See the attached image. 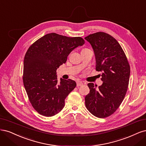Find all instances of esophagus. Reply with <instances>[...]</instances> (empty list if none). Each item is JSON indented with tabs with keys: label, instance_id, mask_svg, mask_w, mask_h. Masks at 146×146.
<instances>
[{
	"label": "esophagus",
	"instance_id": "34e87169",
	"mask_svg": "<svg viewBox=\"0 0 146 146\" xmlns=\"http://www.w3.org/2000/svg\"><path fill=\"white\" fill-rule=\"evenodd\" d=\"M76 85H77V86H82L83 85V83L81 81H77Z\"/></svg>",
	"mask_w": 146,
	"mask_h": 146
}]
</instances>
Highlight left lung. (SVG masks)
Instances as JSON below:
<instances>
[{"label": "left lung", "mask_w": 146, "mask_h": 146, "mask_svg": "<svg viewBox=\"0 0 146 146\" xmlns=\"http://www.w3.org/2000/svg\"><path fill=\"white\" fill-rule=\"evenodd\" d=\"M93 49L96 70L102 72L103 83H88L90 93L85 98L87 110L100 118L110 116L118 109L127 90L130 65L121 45L113 37L97 32L85 37Z\"/></svg>", "instance_id": "left-lung-1"}]
</instances>
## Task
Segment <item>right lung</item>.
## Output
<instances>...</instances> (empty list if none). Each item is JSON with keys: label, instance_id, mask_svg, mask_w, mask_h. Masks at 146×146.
Here are the masks:
<instances>
[{"label": "right lung", "instance_id": "1", "mask_svg": "<svg viewBox=\"0 0 146 146\" xmlns=\"http://www.w3.org/2000/svg\"><path fill=\"white\" fill-rule=\"evenodd\" d=\"M84 43L81 37L51 33L37 40L28 49L23 60V82L30 102L39 114L52 116L62 110L65 98L76 83L62 78L58 82L56 70L66 62L73 50Z\"/></svg>", "mask_w": 146, "mask_h": 146}]
</instances>
